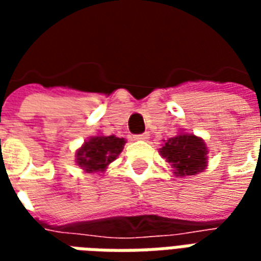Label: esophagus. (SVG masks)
Masks as SVG:
<instances>
[{"instance_id":"esophagus-1","label":"esophagus","mask_w":261,"mask_h":261,"mask_svg":"<svg viewBox=\"0 0 261 261\" xmlns=\"http://www.w3.org/2000/svg\"><path fill=\"white\" fill-rule=\"evenodd\" d=\"M133 138H134V140H137V141H145V140H148V134L147 133H142V134L134 136Z\"/></svg>"}]
</instances>
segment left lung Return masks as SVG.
I'll return each mask as SVG.
<instances>
[{
    "mask_svg": "<svg viewBox=\"0 0 261 261\" xmlns=\"http://www.w3.org/2000/svg\"><path fill=\"white\" fill-rule=\"evenodd\" d=\"M161 155L172 164L176 176H194L207 166V145L201 138L181 133L172 137L159 149Z\"/></svg>",
    "mask_w": 261,
    "mask_h": 261,
    "instance_id": "1",
    "label": "left lung"
}]
</instances>
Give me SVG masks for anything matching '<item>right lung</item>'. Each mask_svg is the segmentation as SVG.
Returning a JSON list of instances; mask_svg holds the SVG:
<instances>
[{"instance_id":"add662e5","label":"right lung","mask_w":261,"mask_h":261,"mask_svg":"<svg viewBox=\"0 0 261 261\" xmlns=\"http://www.w3.org/2000/svg\"><path fill=\"white\" fill-rule=\"evenodd\" d=\"M124 138L114 136L92 137L76 152V164L86 172H103L119 156L124 147Z\"/></svg>"}]
</instances>
